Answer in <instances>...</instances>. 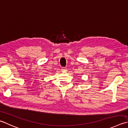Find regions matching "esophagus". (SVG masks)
<instances>
[{
  "label": "esophagus",
  "instance_id": "1",
  "mask_svg": "<svg viewBox=\"0 0 128 128\" xmlns=\"http://www.w3.org/2000/svg\"><path fill=\"white\" fill-rule=\"evenodd\" d=\"M61 70H62V71L63 72H66L67 71V68L66 67H62Z\"/></svg>",
  "mask_w": 128,
  "mask_h": 128
}]
</instances>
